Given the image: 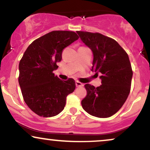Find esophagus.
I'll list each match as a JSON object with an SVG mask.
<instances>
[{"mask_svg": "<svg viewBox=\"0 0 150 150\" xmlns=\"http://www.w3.org/2000/svg\"><path fill=\"white\" fill-rule=\"evenodd\" d=\"M76 87H83L84 86L83 84L81 83V82H79V81H76Z\"/></svg>", "mask_w": 150, "mask_h": 150, "instance_id": "obj_1", "label": "esophagus"}]
</instances>
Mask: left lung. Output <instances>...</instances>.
Segmentation results:
<instances>
[{
    "instance_id": "1",
    "label": "left lung",
    "mask_w": 150,
    "mask_h": 150,
    "mask_svg": "<svg viewBox=\"0 0 150 150\" xmlns=\"http://www.w3.org/2000/svg\"><path fill=\"white\" fill-rule=\"evenodd\" d=\"M76 33L93 53L91 70L102 74L100 86L85 85L87 95L81 105L92 116L109 117L122 108L130 92L133 71L129 56L113 39L99 33Z\"/></svg>"
}]
</instances>
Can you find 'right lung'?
I'll return each instance as SVG.
<instances>
[{"mask_svg":"<svg viewBox=\"0 0 150 150\" xmlns=\"http://www.w3.org/2000/svg\"><path fill=\"white\" fill-rule=\"evenodd\" d=\"M79 38L73 31L50 32L33 41L20 60L18 83L24 101L41 117L60 113L67 96L74 91L73 79L62 81L53 71L62 60V50Z\"/></svg>","mask_w":150,"mask_h":150,"instance_id":"right-lung-1","label":"right lung"}]
</instances>
